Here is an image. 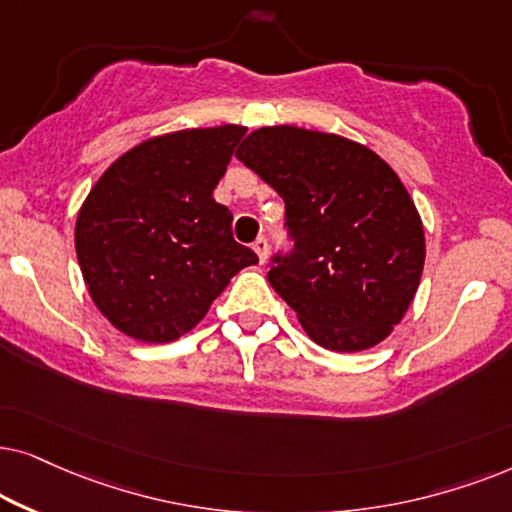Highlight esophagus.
<instances>
[{
	"label": "esophagus",
	"mask_w": 512,
	"mask_h": 512,
	"mask_svg": "<svg viewBox=\"0 0 512 512\" xmlns=\"http://www.w3.org/2000/svg\"><path fill=\"white\" fill-rule=\"evenodd\" d=\"M252 250H255L257 257H260V264L267 262V255H269V243H267V238H257V241L252 243Z\"/></svg>",
	"instance_id": "1"
}]
</instances>
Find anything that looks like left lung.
<instances>
[{"mask_svg":"<svg viewBox=\"0 0 512 512\" xmlns=\"http://www.w3.org/2000/svg\"><path fill=\"white\" fill-rule=\"evenodd\" d=\"M288 210L295 252L269 283L323 349H372L405 318L426 260L424 222L395 170L337 133L264 126L236 152Z\"/></svg>","mask_w":512,"mask_h":512,"instance_id":"8db88e82","label":"left lung"}]
</instances>
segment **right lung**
I'll use <instances>...</instances> for the list:
<instances>
[{
  "label": "right lung",
  "mask_w": 512,
  "mask_h": 512,
  "mask_svg": "<svg viewBox=\"0 0 512 512\" xmlns=\"http://www.w3.org/2000/svg\"><path fill=\"white\" fill-rule=\"evenodd\" d=\"M245 126L149 138L98 177L81 203L74 248L93 304L124 335L175 342L206 318L257 255L231 236L213 199Z\"/></svg>",
  "instance_id": "obj_1"
}]
</instances>
